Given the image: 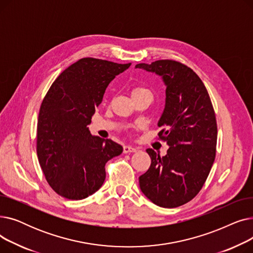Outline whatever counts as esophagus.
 I'll return each mask as SVG.
<instances>
[{
	"label": "esophagus",
	"mask_w": 253,
	"mask_h": 253,
	"mask_svg": "<svg viewBox=\"0 0 253 253\" xmlns=\"http://www.w3.org/2000/svg\"><path fill=\"white\" fill-rule=\"evenodd\" d=\"M136 152V149L133 147H130V145H124L123 147V153L128 154V153H134Z\"/></svg>",
	"instance_id": "34e87169"
}]
</instances>
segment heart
I'll list each match as a JSON object with an SVG mask.
<instances>
[{
  "label": "heart",
  "instance_id": "obj_1",
  "mask_svg": "<svg viewBox=\"0 0 253 253\" xmlns=\"http://www.w3.org/2000/svg\"><path fill=\"white\" fill-rule=\"evenodd\" d=\"M140 93H150V91L143 87H135L133 90L131 91V95L140 94Z\"/></svg>",
  "mask_w": 253,
  "mask_h": 253
}]
</instances>
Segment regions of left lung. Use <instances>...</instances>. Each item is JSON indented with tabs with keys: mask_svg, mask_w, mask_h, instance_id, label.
<instances>
[{
	"mask_svg": "<svg viewBox=\"0 0 253 253\" xmlns=\"http://www.w3.org/2000/svg\"><path fill=\"white\" fill-rule=\"evenodd\" d=\"M135 69L160 76L166 86L158 135L169 145L160 157L148 149L151 166L139 176L141 192L154 204L174 208L202 189L215 159L217 126L213 106L201 79L174 60L138 63Z\"/></svg>",
	"mask_w": 253,
	"mask_h": 253,
	"instance_id": "8db88e82",
	"label": "left lung"
}]
</instances>
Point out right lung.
<instances>
[{"instance_id": "right-lung-1", "label": "right lung", "mask_w": 253, "mask_h": 253, "mask_svg": "<svg viewBox=\"0 0 253 253\" xmlns=\"http://www.w3.org/2000/svg\"><path fill=\"white\" fill-rule=\"evenodd\" d=\"M131 63L82 58L51 85L40 108L37 154L50 187L71 200L98 191L105 163L121 155L122 145L90 133L87 127L106 87Z\"/></svg>"}]
</instances>
